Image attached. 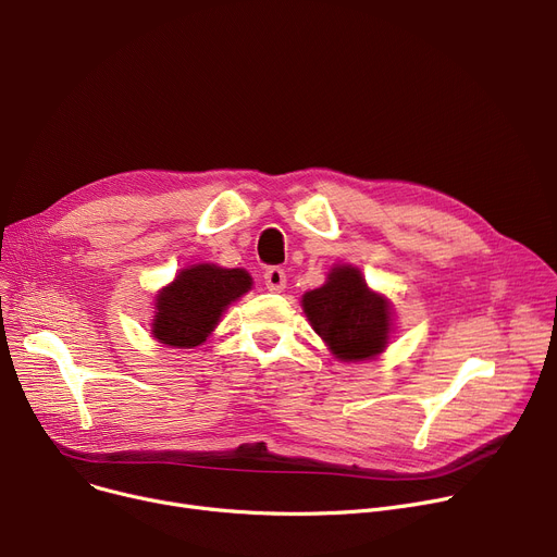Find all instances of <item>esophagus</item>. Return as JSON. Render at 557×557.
Masks as SVG:
<instances>
[{
  "label": "esophagus",
  "mask_w": 557,
  "mask_h": 557,
  "mask_svg": "<svg viewBox=\"0 0 557 557\" xmlns=\"http://www.w3.org/2000/svg\"><path fill=\"white\" fill-rule=\"evenodd\" d=\"M264 282H267V288H269L271 293H282V290L286 288V273H284L282 269H277V267L267 269Z\"/></svg>",
  "instance_id": "34e87169"
}]
</instances>
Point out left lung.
<instances>
[{
    "instance_id": "8db88e82",
    "label": "left lung",
    "mask_w": 557,
    "mask_h": 557,
    "mask_svg": "<svg viewBox=\"0 0 557 557\" xmlns=\"http://www.w3.org/2000/svg\"><path fill=\"white\" fill-rule=\"evenodd\" d=\"M313 331L343 362L381 356L394 333V309L383 293L367 286L360 269L333 264L326 282L302 295Z\"/></svg>"
}]
</instances>
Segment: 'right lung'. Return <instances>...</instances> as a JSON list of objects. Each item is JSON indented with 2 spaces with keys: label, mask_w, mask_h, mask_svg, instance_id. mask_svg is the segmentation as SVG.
Segmentation results:
<instances>
[{
  "label": "right lung",
  "mask_w": 557,
  "mask_h": 557,
  "mask_svg": "<svg viewBox=\"0 0 557 557\" xmlns=\"http://www.w3.org/2000/svg\"><path fill=\"white\" fill-rule=\"evenodd\" d=\"M252 288L246 269L193 264L157 290L152 338L176 349H193L208 341L224 311Z\"/></svg>",
  "instance_id": "obj_1"
}]
</instances>
